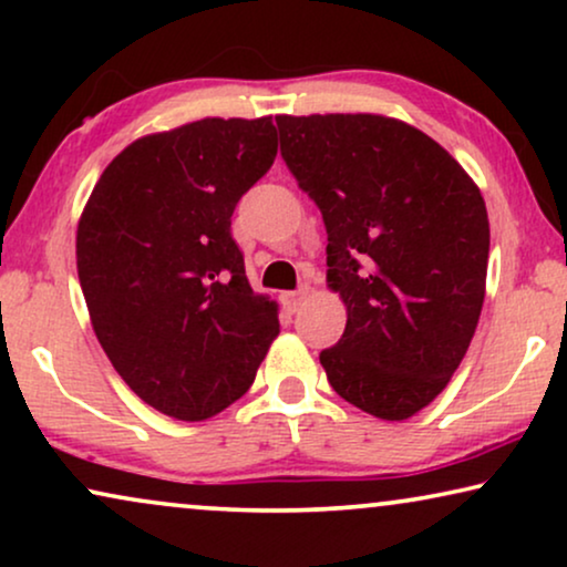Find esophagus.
<instances>
[{"label": "esophagus", "instance_id": "1", "mask_svg": "<svg viewBox=\"0 0 567 567\" xmlns=\"http://www.w3.org/2000/svg\"><path fill=\"white\" fill-rule=\"evenodd\" d=\"M307 293H309V286H301L299 291L286 293V307H289V312H297V309L301 307V301L307 299Z\"/></svg>", "mask_w": 567, "mask_h": 567}]
</instances>
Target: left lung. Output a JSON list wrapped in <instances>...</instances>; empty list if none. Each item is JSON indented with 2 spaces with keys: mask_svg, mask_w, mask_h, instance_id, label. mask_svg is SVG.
I'll use <instances>...</instances> for the list:
<instances>
[{
  "mask_svg": "<svg viewBox=\"0 0 567 567\" xmlns=\"http://www.w3.org/2000/svg\"><path fill=\"white\" fill-rule=\"evenodd\" d=\"M281 154L322 212L346 332L320 353L346 402L408 421L444 392L477 330L491 224L444 146L377 113L276 115Z\"/></svg>",
  "mask_w": 567,
  "mask_h": 567,
  "instance_id": "obj_1",
  "label": "left lung"
}]
</instances>
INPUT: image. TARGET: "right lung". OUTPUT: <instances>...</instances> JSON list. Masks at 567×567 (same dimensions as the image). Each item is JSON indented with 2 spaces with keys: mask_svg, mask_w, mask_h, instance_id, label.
Masks as SVG:
<instances>
[{
  "mask_svg": "<svg viewBox=\"0 0 567 567\" xmlns=\"http://www.w3.org/2000/svg\"><path fill=\"white\" fill-rule=\"evenodd\" d=\"M276 126L200 118L131 142L92 188L76 274L92 330L134 394L175 421L243 398L278 336L231 239L237 200L268 173Z\"/></svg>",
  "mask_w": 567,
  "mask_h": 567,
  "instance_id": "add662e5",
  "label": "right lung"
}]
</instances>
